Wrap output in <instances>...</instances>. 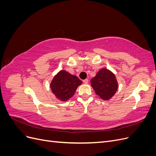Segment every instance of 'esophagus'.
Instances as JSON below:
<instances>
[{"instance_id": "esophagus-1", "label": "esophagus", "mask_w": 156, "mask_h": 156, "mask_svg": "<svg viewBox=\"0 0 156 156\" xmlns=\"http://www.w3.org/2000/svg\"><path fill=\"white\" fill-rule=\"evenodd\" d=\"M83 83H84V84H88V79H86L83 80Z\"/></svg>"}]
</instances>
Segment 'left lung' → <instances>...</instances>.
Returning a JSON list of instances; mask_svg holds the SVG:
<instances>
[{"instance_id": "8db88e82", "label": "left lung", "mask_w": 156, "mask_h": 156, "mask_svg": "<svg viewBox=\"0 0 156 156\" xmlns=\"http://www.w3.org/2000/svg\"><path fill=\"white\" fill-rule=\"evenodd\" d=\"M90 83L97 95L105 101L111 99L119 88L115 75L106 68L99 71L96 76L91 79Z\"/></svg>"}]
</instances>
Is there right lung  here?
<instances>
[{
    "label": "right lung",
    "instance_id": "obj_1",
    "mask_svg": "<svg viewBox=\"0 0 156 156\" xmlns=\"http://www.w3.org/2000/svg\"><path fill=\"white\" fill-rule=\"evenodd\" d=\"M81 84L82 81L77 76L65 70H60L51 81L50 87L58 100L66 101L74 95L77 87Z\"/></svg>",
    "mask_w": 156,
    "mask_h": 156
}]
</instances>
